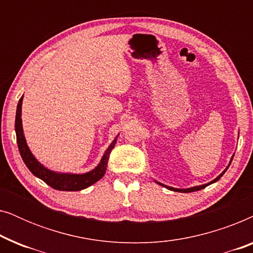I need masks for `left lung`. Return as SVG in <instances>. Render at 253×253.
Returning a JSON list of instances; mask_svg holds the SVG:
<instances>
[{
  "instance_id": "1",
  "label": "left lung",
  "mask_w": 253,
  "mask_h": 253,
  "mask_svg": "<svg viewBox=\"0 0 253 253\" xmlns=\"http://www.w3.org/2000/svg\"><path fill=\"white\" fill-rule=\"evenodd\" d=\"M233 158H234V154H233V157H231V159H230V161H229V164H228V166L226 167V169H224V170L221 172V174L217 176V177H215L214 179H212V181L211 182H209V183H206V184H202V185H196V186H191V188H188V189H177V188H172V186H169V185H166V184H164V183H160V182H158V181H155L158 183L159 185H162V186H165V188H167L168 190H171V191H175V192H184V193H188V192H195V191H199V190H202V189H204V188H206V186H209V185H211V184H213V183H215L216 181H219V179L222 177V175L224 174V172L227 171V169L229 168V166H230V164H231V161H233Z\"/></svg>"
}]
</instances>
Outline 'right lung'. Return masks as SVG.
<instances>
[{
    "label": "right lung",
    "mask_w": 253,
    "mask_h": 253,
    "mask_svg": "<svg viewBox=\"0 0 253 253\" xmlns=\"http://www.w3.org/2000/svg\"><path fill=\"white\" fill-rule=\"evenodd\" d=\"M23 98H20L18 105H17V112H16V121H15V130H16V137H17V144H18L19 153L22 155V159L26 167L30 169L34 176L38 178L42 179L44 183L55 190H60V191H81L84 190L92 184H94L101 179L105 175L107 170V165H108L109 154L114 147H115L117 137H115L108 148L103 153L101 160L98 164V166L92 170L84 174H74V172H61V171H54L44 167L42 164H40L31 152L30 147L27 146L25 136H24L23 130V121H22V105H23Z\"/></svg>",
    "instance_id": "add662e5"
}]
</instances>
